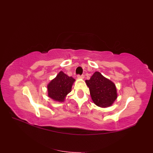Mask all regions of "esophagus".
<instances>
[{"mask_svg": "<svg viewBox=\"0 0 153 153\" xmlns=\"http://www.w3.org/2000/svg\"><path fill=\"white\" fill-rule=\"evenodd\" d=\"M77 78H79V79H83L84 77V75H77Z\"/></svg>", "mask_w": 153, "mask_h": 153, "instance_id": "esophagus-1", "label": "esophagus"}]
</instances>
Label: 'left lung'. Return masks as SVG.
Wrapping results in <instances>:
<instances>
[{
	"label": "left lung",
	"mask_w": 153,
	"mask_h": 153,
	"mask_svg": "<svg viewBox=\"0 0 153 153\" xmlns=\"http://www.w3.org/2000/svg\"><path fill=\"white\" fill-rule=\"evenodd\" d=\"M86 82L93 102L97 106L103 108L110 106L117 99V89L114 83L99 72H95Z\"/></svg>",
	"instance_id": "8db88e82"
}]
</instances>
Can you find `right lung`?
I'll return each mask as SVG.
<instances>
[{"label":"right lung","instance_id":"add662e5","mask_svg":"<svg viewBox=\"0 0 153 153\" xmlns=\"http://www.w3.org/2000/svg\"><path fill=\"white\" fill-rule=\"evenodd\" d=\"M75 79L60 71L47 86L48 97L55 101H64L67 94L71 91Z\"/></svg>","mask_w":153,"mask_h":153}]
</instances>
